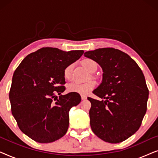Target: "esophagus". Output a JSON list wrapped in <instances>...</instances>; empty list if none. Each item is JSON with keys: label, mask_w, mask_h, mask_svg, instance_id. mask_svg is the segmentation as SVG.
I'll return each mask as SVG.
<instances>
[{"label": "esophagus", "mask_w": 158, "mask_h": 158, "mask_svg": "<svg viewBox=\"0 0 158 158\" xmlns=\"http://www.w3.org/2000/svg\"><path fill=\"white\" fill-rule=\"evenodd\" d=\"M81 98H82V100H85V99L87 98V97H86L85 96H81Z\"/></svg>", "instance_id": "34e87169"}]
</instances>
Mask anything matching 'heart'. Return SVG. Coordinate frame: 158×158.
I'll list each match as a JSON object with an SVG mask.
<instances>
[{
    "instance_id": "obj_1",
    "label": "heart",
    "mask_w": 158,
    "mask_h": 158,
    "mask_svg": "<svg viewBox=\"0 0 158 158\" xmlns=\"http://www.w3.org/2000/svg\"><path fill=\"white\" fill-rule=\"evenodd\" d=\"M82 64L90 72L96 70L97 69L96 62L92 59H89V58L84 59L82 61ZM73 67H74V64H70L64 69L63 75L64 78L67 80H70L72 78ZM96 83L93 81H90L85 83H77V82H74V83H71L68 85V90L69 92L77 93V94L81 95H86L90 91L94 90L96 88Z\"/></svg>"
}]
</instances>
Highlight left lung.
Here are the masks:
<instances>
[{"label":"left lung","instance_id":"left-lung-1","mask_svg":"<svg viewBox=\"0 0 158 158\" xmlns=\"http://www.w3.org/2000/svg\"><path fill=\"white\" fill-rule=\"evenodd\" d=\"M103 69L102 83L94 94L90 124L97 137L109 143H119L141 126L147 111L149 90L144 74L135 60L119 49L108 47L84 53Z\"/></svg>","mask_w":158,"mask_h":158}]
</instances>
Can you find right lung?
Here are the masks:
<instances>
[{"label":"right lung","instance_id":"obj_1","mask_svg":"<svg viewBox=\"0 0 158 158\" xmlns=\"http://www.w3.org/2000/svg\"><path fill=\"white\" fill-rule=\"evenodd\" d=\"M83 53L42 47L28 55L14 71L9 92L11 113L21 131L31 139L49 143L66 134L68 112L81 97L72 92L61 95L65 90L63 71Z\"/></svg>","mask_w":158,"mask_h":158}]
</instances>
